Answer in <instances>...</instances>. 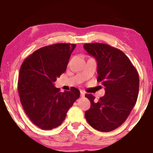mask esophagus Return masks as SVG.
Masks as SVG:
<instances>
[{
    "label": "esophagus",
    "instance_id": "obj_1",
    "mask_svg": "<svg viewBox=\"0 0 153 153\" xmlns=\"http://www.w3.org/2000/svg\"><path fill=\"white\" fill-rule=\"evenodd\" d=\"M80 94H81V97H84L85 96V92H84V91H82V90H81V91H80Z\"/></svg>",
    "mask_w": 153,
    "mask_h": 153
}]
</instances>
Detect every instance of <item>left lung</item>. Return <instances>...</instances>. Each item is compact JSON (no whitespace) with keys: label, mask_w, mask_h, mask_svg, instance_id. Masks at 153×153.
<instances>
[{"label":"left lung","mask_w":153,"mask_h":153,"mask_svg":"<svg viewBox=\"0 0 153 153\" xmlns=\"http://www.w3.org/2000/svg\"><path fill=\"white\" fill-rule=\"evenodd\" d=\"M84 48L97 60V81L105 87V94L98 101L92 94L85 95L91 103L85 117L93 128L107 132L119 128L136 105L138 73L120 49L101 43L84 44Z\"/></svg>","instance_id":"1"}]
</instances>
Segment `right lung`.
Returning <instances> with one entry per match:
<instances>
[{
	"label": "right lung",
	"mask_w": 153,
	"mask_h": 153,
	"mask_svg": "<svg viewBox=\"0 0 153 153\" xmlns=\"http://www.w3.org/2000/svg\"><path fill=\"white\" fill-rule=\"evenodd\" d=\"M75 44H55L38 49L21 66L18 79L20 101L25 114L40 129L61 125L69 108L79 97L78 89L60 92L54 86L66 71Z\"/></svg>",
	"instance_id": "1"
}]
</instances>
